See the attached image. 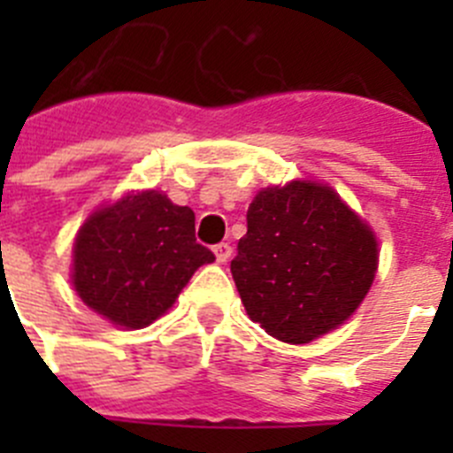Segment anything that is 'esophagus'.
<instances>
[{
  "label": "esophagus",
  "instance_id": "1",
  "mask_svg": "<svg viewBox=\"0 0 453 453\" xmlns=\"http://www.w3.org/2000/svg\"><path fill=\"white\" fill-rule=\"evenodd\" d=\"M213 254H215V261L226 263L231 258V254H234V247H231L229 242H219V245L213 247Z\"/></svg>",
  "mask_w": 453,
  "mask_h": 453
}]
</instances>
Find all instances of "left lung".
<instances>
[{"mask_svg":"<svg viewBox=\"0 0 453 453\" xmlns=\"http://www.w3.org/2000/svg\"><path fill=\"white\" fill-rule=\"evenodd\" d=\"M379 263L374 231L315 181L263 188L231 261L245 311L272 338L306 345L361 306Z\"/></svg>","mask_w":453,"mask_h":453,"instance_id":"left-lung-1","label":"left lung"}]
</instances>
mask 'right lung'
Listing matches in <instances>:
<instances>
[{
  "label": "right lung",
  "mask_w": 453,
  "mask_h": 453,
  "mask_svg": "<svg viewBox=\"0 0 453 453\" xmlns=\"http://www.w3.org/2000/svg\"><path fill=\"white\" fill-rule=\"evenodd\" d=\"M195 238V213L158 190L124 195L95 211L72 250V283L115 326L142 329L161 318L195 270L213 263Z\"/></svg>",
  "instance_id": "obj_1"
}]
</instances>
